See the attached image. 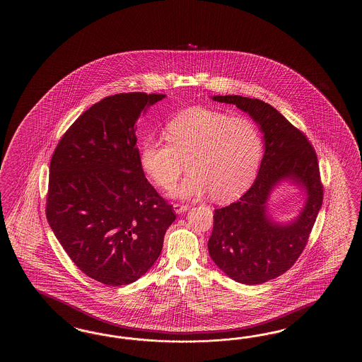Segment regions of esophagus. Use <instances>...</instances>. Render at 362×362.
Wrapping results in <instances>:
<instances>
[{
    "label": "esophagus",
    "instance_id": "esophagus-1",
    "mask_svg": "<svg viewBox=\"0 0 362 362\" xmlns=\"http://www.w3.org/2000/svg\"><path fill=\"white\" fill-rule=\"evenodd\" d=\"M173 209H175L176 214H182V212L189 209V206L187 204H181V203H175L173 204Z\"/></svg>",
    "mask_w": 362,
    "mask_h": 362
}]
</instances>
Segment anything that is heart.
I'll use <instances>...</instances> for the list:
<instances>
[{
  "mask_svg": "<svg viewBox=\"0 0 362 362\" xmlns=\"http://www.w3.org/2000/svg\"><path fill=\"white\" fill-rule=\"evenodd\" d=\"M168 139H145L139 160L156 186L170 195L194 198L207 192L217 200L234 198L251 182L262 155V137L250 119L209 108L181 112L167 125Z\"/></svg>",
  "mask_w": 362,
  "mask_h": 362,
  "instance_id": "1",
  "label": "heart"
}]
</instances>
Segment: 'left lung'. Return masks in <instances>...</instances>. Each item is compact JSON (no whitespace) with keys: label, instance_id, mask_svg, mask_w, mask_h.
<instances>
[{"label":"left lung","instance_id":"8db88e82","mask_svg":"<svg viewBox=\"0 0 362 362\" xmlns=\"http://www.w3.org/2000/svg\"><path fill=\"white\" fill-rule=\"evenodd\" d=\"M217 102L235 105L260 125L265 153L254 184L239 200L215 209L208 252L216 265L234 281L259 285L293 267L307 246L322 206L323 185L315 147L307 136L264 100L242 95H216ZM293 177L308 192V203L293 223L281 226L266 215L272 186Z\"/></svg>","mask_w":362,"mask_h":362}]
</instances>
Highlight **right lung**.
Instances as JSON below:
<instances>
[{"mask_svg": "<svg viewBox=\"0 0 362 362\" xmlns=\"http://www.w3.org/2000/svg\"><path fill=\"white\" fill-rule=\"evenodd\" d=\"M164 94L108 95L77 117L50 160L47 218L69 259L103 285L137 281L176 220L147 181L134 125Z\"/></svg>", "mask_w": 362, "mask_h": 362, "instance_id": "right-lung-1", "label": "right lung"}]
</instances>
